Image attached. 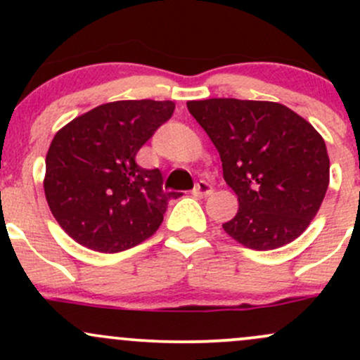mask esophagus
Here are the masks:
<instances>
[{"label":"esophagus","instance_id":"34e87169","mask_svg":"<svg viewBox=\"0 0 360 360\" xmlns=\"http://www.w3.org/2000/svg\"><path fill=\"white\" fill-rule=\"evenodd\" d=\"M212 193H213L212 184L206 183V181H200V183L194 186V189H193V194L196 198H206V196H210Z\"/></svg>","mask_w":360,"mask_h":360}]
</instances>
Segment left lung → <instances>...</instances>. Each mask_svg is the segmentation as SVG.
<instances>
[{"instance_id": "left-lung-1", "label": "left lung", "mask_w": 360, "mask_h": 360, "mask_svg": "<svg viewBox=\"0 0 360 360\" xmlns=\"http://www.w3.org/2000/svg\"><path fill=\"white\" fill-rule=\"evenodd\" d=\"M221 159L238 212L223 230L243 247L272 250L316 217L330 181L325 140L281 103L212 98L188 101Z\"/></svg>"}]
</instances>
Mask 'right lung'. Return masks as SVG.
I'll return each mask as SVG.
<instances>
[{"mask_svg": "<svg viewBox=\"0 0 360 360\" xmlns=\"http://www.w3.org/2000/svg\"><path fill=\"white\" fill-rule=\"evenodd\" d=\"M172 101L100 105L53 137L45 157L49 208L69 237L91 250L122 252L155 233L167 201L159 169L135 162L140 147L174 113Z\"/></svg>", "mask_w": 360, "mask_h": 360, "instance_id": "right-lung-1", "label": "right lung"}]
</instances>
